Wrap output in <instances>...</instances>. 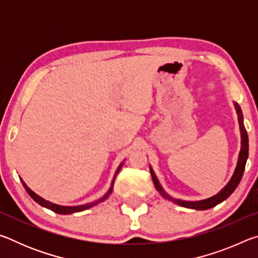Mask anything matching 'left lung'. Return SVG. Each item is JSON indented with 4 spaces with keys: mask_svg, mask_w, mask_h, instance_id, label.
Instances as JSON below:
<instances>
[{
    "mask_svg": "<svg viewBox=\"0 0 258 258\" xmlns=\"http://www.w3.org/2000/svg\"><path fill=\"white\" fill-rule=\"evenodd\" d=\"M234 106H235V109H237L239 125H240V132H241V150H240V154H239L237 167H235L233 176L231 177L230 182L225 185V187H223V189L218 192L217 195H215L212 198L200 200V202H183V200H180V199H173L172 197H169V196L166 194L163 187H161V185L159 184L158 180H157L154 171H152V168L150 167V173H151V176H152V181H154V184L156 186L157 191H158L164 198L168 199V200H172L173 203L180 205V206H182V207L192 208V209H200V211H204V209H209V208H212L214 206H216V205H218L220 203H222L223 200H225L226 198L230 197V195L235 190V187L238 186V184L240 183V181H241L242 175H243L244 166H246V161H247V158H248V150H249V148H248V147H249V145H248L247 131L243 126L241 108L239 107V104L237 102H234Z\"/></svg>",
    "mask_w": 258,
    "mask_h": 258,
    "instance_id": "left-lung-1",
    "label": "left lung"
}]
</instances>
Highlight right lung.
<instances>
[{
	"label": "right lung",
	"instance_id": "1",
	"mask_svg": "<svg viewBox=\"0 0 258 258\" xmlns=\"http://www.w3.org/2000/svg\"><path fill=\"white\" fill-rule=\"evenodd\" d=\"M121 166H123V163H121L120 165H119V167L117 168V171H116V173H115V176H113V180H112V182H111V187H110V190L108 191V194L104 196L103 198H101L100 200H98V202H95V203H91V204H86V205H82V206H74V207H66V206H60V205H55V204H52V203H50V202H47V200H45V199H43V198H41L40 196H37L36 194H35L34 191H32L29 189V187L26 185V183L21 180L20 178V181L23 182V185H24V187H25V190L27 191V194L30 196V197H32L35 202H36L37 204H40L41 206H43V207H45V208H49V209H51L52 212H54V213H58V214H63V215H67V214H73V213H77V212H82V211H85V209H89L90 207H93L94 205H97L98 203H101V202H103L104 199L106 198H108L109 197V195L111 194L112 192V187H113V182H115V178H116V176H117V174L119 173V171H120V168H121Z\"/></svg>",
	"mask_w": 258,
	"mask_h": 258
}]
</instances>
